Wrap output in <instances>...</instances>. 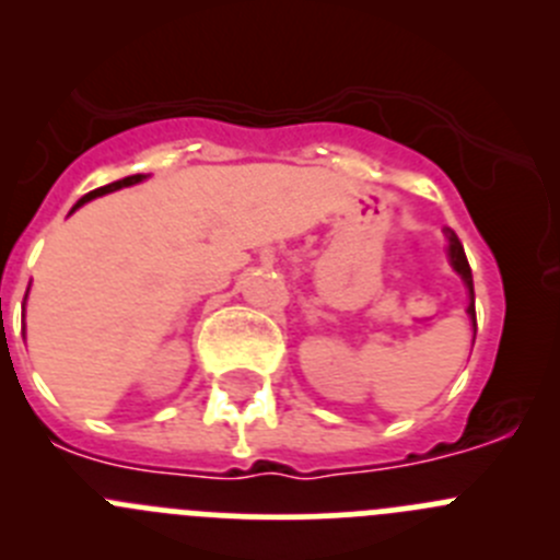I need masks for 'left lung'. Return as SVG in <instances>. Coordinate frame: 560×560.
Here are the masks:
<instances>
[{"mask_svg":"<svg viewBox=\"0 0 560 560\" xmlns=\"http://www.w3.org/2000/svg\"><path fill=\"white\" fill-rule=\"evenodd\" d=\"M445 237H447V256H451L453 270H456V273L462 276L464 284H467V290H469V306H467V315L472 317V326H475V290H472V270H469L467 254H464V245H462V240L456 237V232H453V229H445Z\"/></svg>","mask_w":560,"mask_h":560,"instance_id":"obj_1","label":"left lung"}]
</instances>
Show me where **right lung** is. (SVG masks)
<instances>
[{
  "instance_id": "obj_1",
  "label": "right lung",
  "mask_w": 560,
  "mask_h": 560,
  "mask_svg": "<svg viewBox=\"0 0 560 560\" xmlns=\"http://www.w3.org/2000/svg\"><path fill=\"white\" fill-rule=\"evenodd\" d=\"M145 176L143 174H135V176H127V179H118V182H113V185H104V187H98V190H93V192H88V196H82L80 198V203H77V207H82V203L85 201H91V198H96V196H104V192H113V190H121V187H129V185H138V182H143ZM74 207V209H77ZM74 209H71V212H74Z\"/></svg>"
}]
</instances>
